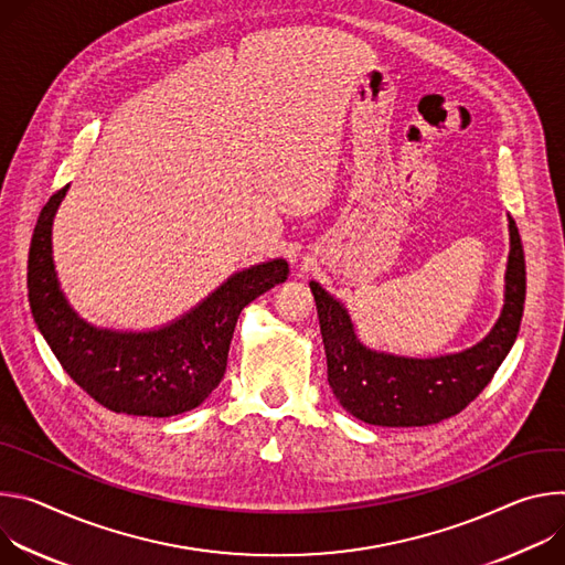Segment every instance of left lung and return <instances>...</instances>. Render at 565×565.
<instances>
[{"label": "left lung", "mask_w": 565, "mask_h": 565, "mask_svg": "<svg viewBox=\"0 0 565 565\" xmlns=\"http://www.w3.org/2000/svg\"><path fill=\"white\" fill-rule=\"evenodd\" d=\"M309 289L317 300L328 382L341 406L374 426H428L467 408L512 350L525 305L523 244L510 217L503 311L480 343L454 354L417 359L365 348L343 302L315 280Z\"/></svg>", "instance_id": "left-lung-1"}]
</instances>
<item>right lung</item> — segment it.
<instances>
[{
    "label": "right lung",
    "mask_w": 565,
    "mask_h": 565,
    "mask_svg": "<svg viewBox=\"0 0 565 565\" xmlns=\"http://www.w3.org/2000/svg\"><path fill=\"white\" fill-rule=\"evenodd\" d=\"M65 185L42 209L29 248V302L38 330L70 377L100 406L146 417L198 408L222 382L239 311L289 276L282 258L233 274L177 321L150 332H116L87 323L60 289L53 215Z\"/></svg>",
    "instance_id": "add662e5"
}]
</instances>
